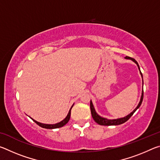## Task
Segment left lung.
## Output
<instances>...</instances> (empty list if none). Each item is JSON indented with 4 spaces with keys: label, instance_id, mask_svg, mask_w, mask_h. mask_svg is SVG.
Listing matches in <instances>:
<instances>
[{
    "label": "left lung",
    "instance_id": "1",
    "mask_svg": "<svg viewBox=\"0 0 160 160\" xmlns=\"http://www.w3.org/2000/svg\"><path fill=\"white\" fill-rule=\"evenodd\" d=\"M125 58L129 59V60H131L132 61H133L134 63L137 65L138 68V69L140 70V75H141V77L142 78V74L141 71H140L139 65H138V62L135 61L134 58L128 57V56H126ZM142 86H143V80H142ZM142 99H143V89L142 90V94H141V97H140V102L138 103V106L136 107V108H135V109L133 111H132V112L130 113L129 114H128L126 116H124V117L116 118V119H108L107 118H104V117H102V116H100L98 114V113L96 112L95 109H94V105L92 104V100H91V101H90V110H91L92 116V118L94 120V121H95L96 123H97L101 126H117V125H120V124H122L123 123H125L126 121H128V119L131 117L132 114H133V113L135 112V111H136L140 107V105H141V104H142Z\"/></svg>",
    "mask_w": 160,
    "mask_h": 160
}]
</instances>
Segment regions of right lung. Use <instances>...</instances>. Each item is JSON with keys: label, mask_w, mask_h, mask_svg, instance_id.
Instances as JSON below:
<instances>
[{"label": "right lung", "mask_w": 160, "mask_h": 160, "mask_svg": "<svg viewBox=\"0 0 160 160\" xmlns=\"http://www.w3.org/2000/svg\"><path fill=\"white\" fill-rule=\"evenodd\" d=\"M74 104L72 105V107H70V109L68 112V115L66 116V117L65 118L63 121H61V122L57 123H55V124H46V123H39L38 122V121H35L34 119H33L32 118L30 117L31 119H32L35 123H36L37 125H39V126H41L42 128H47V129H54V128H61V127H63V126L66 125V124L68 122L69 120H70V112H71V109L73 107Z\"/></svg>", "instance_id": "add662e5"}]
</instances>
